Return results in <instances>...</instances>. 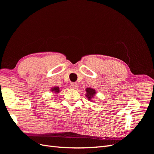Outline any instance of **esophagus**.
Wrapping results in <instances>:
<instances>
[{
  "mask_svg": "<svg viewBox=\"0 0 154 154\" xmlns=\"http://www.w3.org/2000/svg\"><path fill=\"white\" fill-rule=\"evenodd\" d=\"M70 86H71V87L72 88H74H74H76L78 87V84L76 83H71V85H70Z\"/></svg>",
  "mask_w": 154,
  "mask_h": 154,
  "instance_id": "1",
  "label": "esophagus"
}]
</instances>
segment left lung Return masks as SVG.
I'll return each instance as SVG.
<instances>
[{
	"label": "left lung",
	"mask_w": 154,
	"mask_h": 154,
	"mask_svg": "<svg viewBox=\"0 0 154 154\" xmlns=\"http://www.w3.org/2000/svg\"><path fill=\"white\" fill-rule=\"evenodd\" d=\"M86 92H87L86 96L87 97H88V100H91L92 97H93V96H95L96 94V91L91 88H87Z\"/></svg>",
	"instance_id": "obj_1"
}]
</instances>
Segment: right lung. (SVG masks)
<instances>
[{"label":"right lung","instance_id":"right-lung-1","mask_svg":"<svg viewBox=\"0 0 154 154\" xmlns=\"http://www.w3.org/2000/svg\"><path fill=\"white\" fill-rule=\"evenodd\" d=\"M51 91H52V92H54V93H57H57L60 92V90L59 87H53V88H51Z\"/></svg>","mask_w":154,"mask_h":154}]
</instances>
